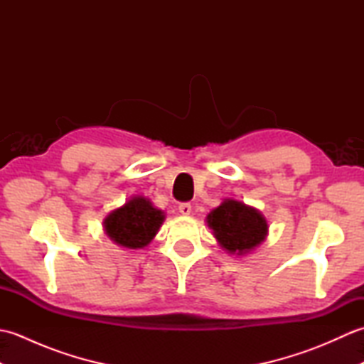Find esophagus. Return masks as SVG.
I'll return each mask as SVG.
<instances>
[{"label":"esophagus","mask_w":364,"mask_h":364,"mask_svg":"<svg viewBox=\"0 0 364 364\" xmlns=\"http://www.w3.org/2000/svg\"><path fill=\"white\" fill-rule=\"evenodd\" d=\"M178 210H180V213L183 215H189L192 211V206H191V203H181L180 206H178Z\"/></svg>","instance_id":"1"}]
</instances>
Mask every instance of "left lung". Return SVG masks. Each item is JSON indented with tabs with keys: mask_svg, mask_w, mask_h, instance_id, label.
Returning a JSON list of instances; mask_svg holds the SVG:
<instances>
[{
	"mask_svg": "<svg viewBox=\"0 0 364 364\" xmlns=\"http://www.w3.org/2000/svg\"><path fill=\"white\" fill-rule=\"evenodd\" d=\"M220 249L236 257H245L266 241L269 225L259 210L235 198H225L206 215Z\"/></svg>",
	"mask_w": 364,
	"mask_h": 364,
	"instance_id": "left-lung-1",
	"label": "left lung"
}]
</instances>
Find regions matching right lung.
<instances>
[{
    "label": "right lung",
    "instance_id": "1",
    "mask_svg": "<svg viewBox=\"0 0 364 364\" xmlns=\"http://www.w3.org/2000/svg\"><path fill=\"white\" fill-rule=\"evenodd\" d=\"M164 219L166 213L153 206L150 198L134 196L107 213L103 230L114 244L123 249L137 250L153 241Z\"/></svg>",
    "mask_w": 364,
    "mask_h": 364
}]
</instances>
